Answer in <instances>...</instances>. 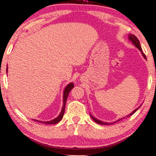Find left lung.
Masks as SVG:
<instances>
[{
    "instance_id": "left-lung-1",
    "label": "left lung",
    "mask_w": 156,
    "mask_h": 156,
    "mask_svg": "<svg viewBox=\"0 0 156 156\" xmlns=\"http://www.w3.org/2000/svg\"><path fill=\"white\" fill-rule=\"evenodd\" d=\"M6 72H8V67H6ZM73 87H74V84H73V83H70V84H69L67 87H66V88L65 89V90H64L62 108L60 114H59V116H57L56 119H53V120L49 121H37V120H34V119H33V120L35 121H37V122H41V123H46V124H55V123H57L58 122H59V121H61V119H62L64 113H65V108L66 101H67L68 95H69V93L70 92V91L72 90V89L73 88ZM92 119H94V117H92Z\"/></svg>"
}]
</instances>
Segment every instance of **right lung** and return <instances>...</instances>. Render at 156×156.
Masks as SVG:
<instances>
[{
  "label": "right lung",
  "instance_id": "1",
  "mask_svg": "<svg viewBox=\"0 0 156 156\" xmlns=\"http://www.w3.org/2000/svg\"><path fill=\"white\" fill-rule=\"evenodd\" d=\"M129 40H131V42H132V43H133L134 45L136 46V48H137L138 50H139L140 52H142V50H141V47H140V42H139V40H138V38L136 37L135 35H129ZM142 55H143V56L144 57V58L146 59V56H145V55L143 54V52H142ZM138 110V108L137 109H136V110H134L133 112L131 113V114L130 115H129V116H131L132 114H133L134 113H135L136 111ZM94 121H96V122L97 123H100V124H104V125H106V124H108V123H104V122H101V121H99L98 120V119H95L94 118ZM117 122V121H116ZM116 123V122H115ZM111 124H112V123H111Z\"/></svg>",
  "mask_w": 156,
  "mask_h": 156
}]
</instances>
